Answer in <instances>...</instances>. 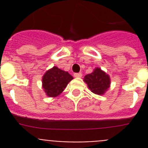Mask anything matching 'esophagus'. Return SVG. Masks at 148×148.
Wrapping results in <instances>:
<instances>
[{"mask_svg": "<svg viewBox=\"0 0 148 148\" xmlns=\"http://www.w3.org/2000/svg\"><path fill=\"white\" fill-rule=\"evenodd\" d=\"M74 76L76 77V78H80V77L82 76V73H74Z\"/></svg>", "mask_w": 148, "mask_h": 148, "instance_id": "obj_1", "label": "esophagus"}]
</instances>
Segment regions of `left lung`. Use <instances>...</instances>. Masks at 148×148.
I'll return each instance as SVG.
<instances>
[{"mask_svg": "<svg viewBox=\"0 0 148 148\" xmlns=\"http://www.w3.org/2000/svg\"><path fill=\"white\" fill-rule=\"evenodd\" d=\"M84 81L87 84L90 90L97 95L104 94L110 84L109 75L99 68H96L92 73L86 75Z\"/></svg>", "mask_w": 148, "mask_h": 148, "instance_id": "1", "label": "left lung"}]
</instances>
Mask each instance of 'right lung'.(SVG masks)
<instances>
[{
    "label": "right lung",
    "instance_id": "add662e5",
    "mask_svg": "<svg viewBox=\"0 0 148 148\" xmlns=\"http://www.w3.org/2000/svg\"><path fill=\"white\" fill-rule=\"evenodd\" d=\"M72 79L73 77L67 72L53 66L43 76V88L48 96L56 97L64 90Z\"/></svg>",
    "mask_w": 148,
    "mask_h": 148
}]
</instances>
